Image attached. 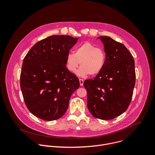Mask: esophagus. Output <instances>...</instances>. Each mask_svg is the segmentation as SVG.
<instances>
[{"mask_svg": "<svg viewBox=\"0 0 155 155\" xmlns=\"http://www.w3.org/2000/svg\"><path fill=\"white\" fill-rule=\"evenodd\" d=\"M79 81H80V86H83V82H84L83 80L81 79V78H80V79H79Z\"/></svg>", "mask_w": 155, "mask_h": 155, "instance_id": "34e87169", "label": "esophagus"}]
</instances>
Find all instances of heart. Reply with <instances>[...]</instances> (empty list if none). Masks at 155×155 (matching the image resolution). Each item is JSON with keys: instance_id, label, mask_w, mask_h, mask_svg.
Here are the masks:
<instances>
[{"instance_id": "heart-1", "label": "heart", "mask_w": 155, "mask_h": 155, "mask_svg": "<svg viewBox=\"0 0 155 155\" xmlns=\"http://www.w3.org/2000/svg\"><path fill=\"white\" fill-rule=\"evenodd\" d=\"M65 61L66 68L72 73L77 72L80 64L81 66L78 71L80 76L96 75L104 68L106 53L103 48L87 41L76 47L74 53H69Z\"/></svg>"}]
</instances>
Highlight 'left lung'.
I'll return each mask as SVG.
<instances>
[{"label": "left lung", "instance_id": "obj_1", "mask_svg": "<svg viewBox=\"0 0 155 155\" xmlns=\"http://www.w3.org/2000/svg\"><path fill=\"white\" fill-rule=\"evenodd\" d=\"M106 53L102 71L83 85L87 91V107L93 117L112 120L127 109L136 83L135 62L123 44L101 36Z\"/></svg>", "mask_w": 155, "mask_h": 155}]
</instances>
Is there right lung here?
Here are the masks:
<instances>
[{
    "mask_svg": "<svg viewBox=\"0 0 155 155\" xmlns=\"http://www.w3.org/2000/svg\"><path fill=\"white\" fill-rule=\"evenodd\" d=\"M77 40L69 35L50 36L36 43L25 57L20 87L27 108L36 117L53 121L67 110L80 81L65 59Z\"/></svg>",
    "mask_w": 155,
    "mask_h": 155,
    "instance_id": "add662e5",
    "label": "right lung"
}]
</instances>
